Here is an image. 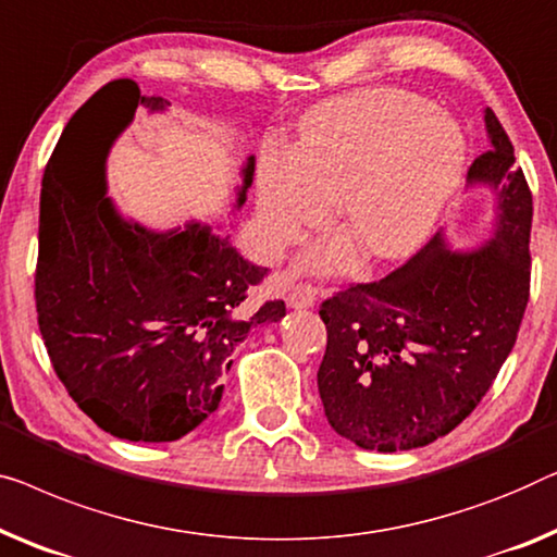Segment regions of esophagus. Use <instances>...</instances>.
Here are the masks:
<instances>
[{"label":"esophagus","mask_w":557,"mask_h":557,"mask_svg":"<svg viewBox=\"0 0 557 557\" xmlns=\"http://www.w3.org/2000/svg\"><path fill=\"white\" fill-rule=\"evenodd\" d=\"M313 301H317V288H313L309 281H298L292 288V294H288V306H292V309H309Z\"/></svg>","instance_id":"1"}]
</instances>
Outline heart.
<instances>
[{
    "instance_id": "b5f03b06",
    "label": "heart",
    "mask_w": 557,
    "mask_h": 557,
    "mask_svg": "<svg viewBox=\"0 0 557 557\" xmlns=\"http://www.w3.org/2000/svg\"><path fill=\"white\" fill-rule=\"evenodd\" d=\"M465 138L434 102L397 87L334 98L304 117L298 148L263 150L259 236L271 253L334 213L372 261L409 256L422 244L465 168ZM344 244H324L313 265H336Z\"/></svg>"
}]
</instances>
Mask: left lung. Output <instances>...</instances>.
<instances>
[{
    "instance_id": "left-lung-1",
    "label": "left lung",
    "mask_w": 557,
    "mask_h": 557,
    "mask_svg": "<svg viewBox=\"0 0 557 557\" xmlns=\"http://www.w3.org/2000/svg\"><path fill=\"white\" fill-rule=\"evenodd\" d=\"M485 123L493 148L467 175L499 196L493 244L449 253L434 236L384 278L338 288L319 306L324 412L364 449H414L453 432L490 392L518 338L530 298L533 193L490 108Z\"/></svg>"
}]
</instances>
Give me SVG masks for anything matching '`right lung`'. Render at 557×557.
<instances>
[{"label": "right lung", "mask_w": 557, "mask_h": 557, "mask_svg": "<svg viewBox=\"0 0 557 557\" xmlns=\"http://www.w3.org/2000/svg\"><path fill=\"white\" fill-rule=\"evenodd\" d=\"M145 98L115 79L79 108L47 160L39 193L37 324L52 369L100 430L131 442H173L219 409L233 346L286 313L284 298L251 304L269 269L228 238L190 225L150 233L120 221L104 183H85L83 152L110 112L117 131ZM117 131L112 135H117ZM253 181V158L244 188Z\"/></svg>", "instance_id": "right-lung-1"}]
</instances>
